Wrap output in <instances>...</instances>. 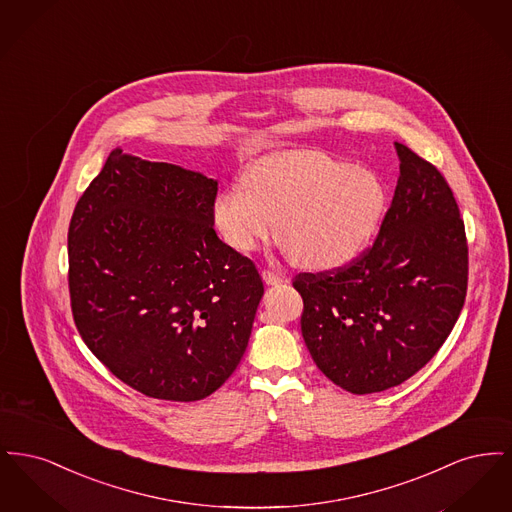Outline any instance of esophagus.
<instances>
[{
	"instance_id": "esophagus-1",
	"label": "esophagus",
	"mask_w": 512,
	"mask_h": 512,
	"mask_svg": "<svg viewBox=\"0 0 512 512\" xmlns=\"http://www.w3.org/2000/svg\"><path fill=\"white\" fill-rule=\"evenodd\" d=\"M263 280L267 282L268 286H278V284H282L286 278H284L282 274L274 272V270H263Z\"/></svg>"
}]
</instances>
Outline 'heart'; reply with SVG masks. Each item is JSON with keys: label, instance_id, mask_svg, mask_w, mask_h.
<instances>
[{"label": "heart", "instance_id": "b5f03b06", "mask_svg": "<svg viewBox=\"0 0 512 512\" xmlns=\"http://www.w3.org/2000/svg\"><path fill=\"white\" fill-rule=\"evenodd\" d=\"M386 205L378 172L320 151H284L251 165L244 184L219 192L211 219L240 253L268 244L280 222V242L295 265L332 270L365 251Z\"/></svg>", "mask_w": 512, "mask_h": 512}]
</instances>
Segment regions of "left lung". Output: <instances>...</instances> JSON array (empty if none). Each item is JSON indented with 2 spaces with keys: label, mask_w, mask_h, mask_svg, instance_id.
<instances>
[{
  "label": "left lung",
  "mask_w": 512,
  "mask_h": 512,
  "mask_svg": "<svg viewBox=\"0 0 512 512\" xmlns=\"http://www.w3.org/2000/svg\"><path fill=\"white\" fill-rule=\"evenodd\" d=\"M399 180L378 238L349 265L303 272L301 334L326 378L365 395L403 384L451 334L466 297L468 245L441 172L395 142Z\"/></svg>",
  "instance_id": "8db88e82"
}]
</instances>
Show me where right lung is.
Listing matches in <instances>:
<instances>
[{"label":"right lung","instance_id":"obj_1","mask_svg":"<svg viewBox=\"0 0 512 512\" xmlns=\"http://www.w3.org/2000/svg\"><path fill=\"white\" fill-rule=\"evenodd\" d=\"M217 180L113 149L74 207L69 292L90 351L126 386L199 401L244 357L265 293L211 219Z\"/></svg>","mask_w":512,"mask_h":512}]
</instances>
